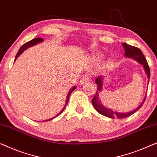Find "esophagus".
Masks as SVG:
<instances>
[{
    "mask_svg": "<svg viewBox=\"0 0 157 157\" xmlns=\"http://www.w3.org/2000/svg\"><path fill=\"white\" fill-rule=\"evenodd\" d=\"M89 79H90V76H88V74L84 75V76L81 77V78L80 79V81H79V83H80V84L85 83L86 82H88V81H89Z\"/></svg>",
    "mask_w": 157,
    "mask_h": 157,
    "instance_id": "1",
    "label": "esophagus"
}]
</instances>
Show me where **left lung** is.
Masks as SVG:
<instances>
[{
    "instance_id": "8db88e82",
    "label": "left lung",
    "mask_w": 157,
    "mask_h": 157,
    "mask_svg": "<svg viewBox=\"0 0 157 157\" xmlns=\"http://www.w3.org/2000/svg\"><path fill=\"white\" fill-rule=\"evenodd\" d=\"M122 45H123L124 52H125V53H124L125 57L133 59H135L136 61V62H137L138 63H140L141 65L143 66L145 73L147 75L149 83V78H150V70H149L148 63H147L146 59H145L144 54H142V51H141L139 48H137V47L131 46V45H129L127 44V43H123ZM103 76H98L96 78V80H95V83L97 84L98 90L95 96L94 97V98L92 99L93 105H94L95 110H96L98 113H99L100 114L110 118L117 117V119H122V118H125L130 116L131 115H132L133 113H135L136 112V111L139 110L141 107L142 106L143 104H144L146 95H145L144 98L142 101V103H141L140 105L138 106L137 108H135V110L129 111V112L128 113H119L104 106L103 104L101 103V101H100V95H101V93L102 92V90H103Z\"/></svg>"
}]
</instances>
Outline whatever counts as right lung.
Masks as SVG:
<instances>
[{
  "label": "right lung",
  "mask_w": 157,
  "mask_h": 157,
  "mask_svg": "<svg viewBox=\"0 0 157 157\" xmlns=\"http://www.w3.org/2000/svg\"><path fill=\"white\" fill-rule=\"evenodd\" d=\"M43 41H44V40L42 39V38H39V37H38V38H35V39H33V40H30V41H29L28 42H27V43H25V44H24L21 47H20V49H19V51L17 52V54H16V56H15V61L17 59V58L20 55V54H21L22 53V52H23L25 50H26L27 49L29 48V47H33V46H34V45L38 44V43L42 42ZM76 86H74V87H72V88H71V90H70L68 92L67 98H66V101H65V105H64V107H63V108H62V110L60 111V113H59L58 114L56 115V116L52 117V118H50V119H49V120H44V121H43V122H44V121H49V120H52V119H54V118H55V117H56L57 116H59V115L61 114V113H62L63 112V110H64L65 108H66V105H67L68 102H69L70 95L71 94V93L74 91V89H76Z\"/></svg>",
  "instance_id": "add662e5"
}]
</instances>
